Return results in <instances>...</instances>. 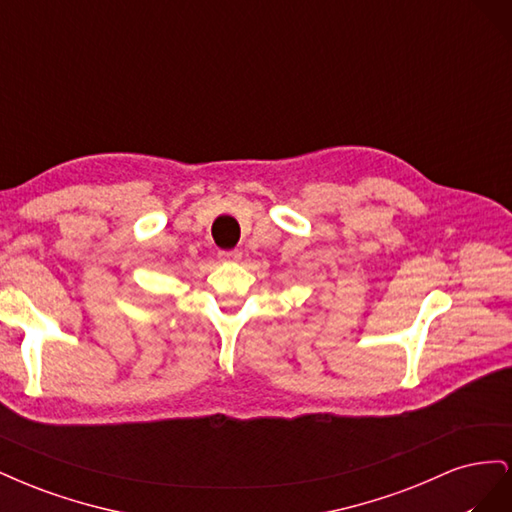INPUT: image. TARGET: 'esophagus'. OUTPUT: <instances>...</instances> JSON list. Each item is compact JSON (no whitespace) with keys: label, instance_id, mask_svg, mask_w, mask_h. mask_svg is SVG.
<instances>
[{"label":"esophagus","instance_id":"34e87169","mask_svg":"<svg viewBox=\"0 0 512 512\" xmlns=\"http://www.w3.org/2000/svg\"><path fill=\"white\" fill-rule=\"evenodd\" d=\"M218 258L222 262H237V260H241V252L239 250H224L218 254Z\"/></svg>","mask_w":512,"mask_h":512}]
</instances>
